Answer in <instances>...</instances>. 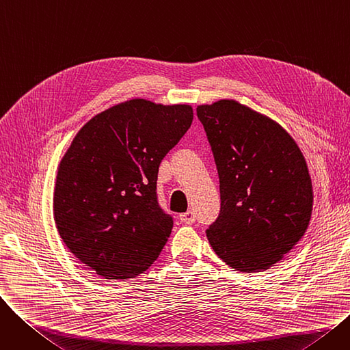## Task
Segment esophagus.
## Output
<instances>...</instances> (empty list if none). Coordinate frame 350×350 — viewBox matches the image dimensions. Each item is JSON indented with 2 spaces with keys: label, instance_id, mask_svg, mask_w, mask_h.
Returning a JSON list of instances; mask_svg holds the SVG:
<instances>
[{
  "label": "esophagus",
  "instance_id": "34e87169",
  "mask_svg": "<svg viewBox=\"0 0 350 350\" xmlns=\"http://www.w3.org/2000/svg\"><path fill=\"white\" fill-rule=\"evenodd\" d=\"M194 219H196V214L191 210H189L187 213L180 214V221L185 223V224H193Z\"/></svg>",
  "mask_w": 350,
  "mask_h": 350
}]
</instances>
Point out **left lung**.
I'll use <instances>...</instances> for the list:
<instances>
[{"label":"left lung","instance_id":"1","mask_svg":"<svg viewBox=\"0 0 350 350\" xmlns=\"http://www.w3.org/2000/svg\"><path fill=\"white\" fill-rule=\"evenodd\" d=\"M219 177L221 210L207 230L219 260L240 272L280 262L308 230L314 190L297 142L234 99L197 106Z\"/></svg>","mask_w":350,"mask_h":350}]
</instances>
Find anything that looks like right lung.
<instances>
[{
    "instance_id": "add662e5",
    "label": "right lung",
    "mask_w": 350,
    "mask_h": 350,
    "mask_svg": "<svg viewBox=\"0 0 350 350\" xmlns=\"http://www.w3.org/2000/svg\"><path fill=\"white\" fill-rule=\"evenodd\" d=\"M193 122L190 105L131 99L85 123L58 165L53 219L68 250L106 280L143 273L173 218L157 204L163 157Z\"/></svg>"
}]
</instances>
